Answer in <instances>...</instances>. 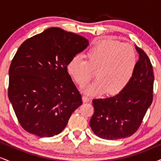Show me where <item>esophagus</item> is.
Instances as JSON below:
<instances>
[{
    "label": "esophagus",
    "instance_id": "obj_1",
    "mask_svg": "<svg viewBox=\"0 0 161 161\" xmlns=\"http://www.w3.org/2000/svg\"><path fill=\"white\" fill-rule=\"evenodd\" d=\"M82 100H83V102H88V101H90V97H88V96L83 95Z\"/></svg>",
    "mask_w": 161,
    "mask_h": 161
}]
</instances>
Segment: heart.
<instances>
[{
    "instance_id": "b5f03b06",
    "label": "heart",
    "mask_w": 161,
    "mask_h": 161,
    "mask_svg": "<svg viewBox=\"0 0 161 161\" xmlns=\"http://www.w3.org/2000/svg\"><path fill=\"white\" fill-rule=\"evenodd\" d=\"M87 61L80 55L73 57L67 71L79 86H84L93 77L97 79L85 88L87 95L121 92L132 79L137 64V53L132 45L110 38L97 40L86 53Z\"/></svg>"
}]
</instances>
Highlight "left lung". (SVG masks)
Returning <instances> with one entry per match:
<instances>
[{
  "mask_svg": "<svg viewBox=\"0 0 161 161\" xmlns=\"http://www.w3.org/2000/svg\"><path fill=\"white\" fill-rule=\"evenodd\" d=\"M139 55L132 79L117 95L92 101L90 127L98 137L108 140L133 135L141 125L153 100L154 72L148 57L136 46Z\"/></svg>",
  "mask_w": 161,
  "mask_h": 161,
  "instance_id": "8db88e82",
  "label": "left lung"
}]
</instances>
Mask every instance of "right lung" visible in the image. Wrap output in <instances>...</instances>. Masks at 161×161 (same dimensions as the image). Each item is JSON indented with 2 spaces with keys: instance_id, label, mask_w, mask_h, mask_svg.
<instances>
[{
  "instance_id": "1",
  "label": "right lung",
  "mask_w": 161,
  "mask_h": 161,
  "mask_svg": "<svg viewBox=\"0 0 161 161\" xmlns=\"http://www.w3.org/2000/svg\"><path fill=\"white\" fill-rule=\"evenodd\" d=\"M88 45L84 37L54 27L20 45L9 69L8 97L28 132L39 137L58 135L82 104L67 64Z\"/></svg>"
}]
</instances>
